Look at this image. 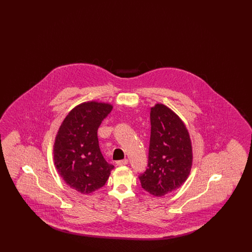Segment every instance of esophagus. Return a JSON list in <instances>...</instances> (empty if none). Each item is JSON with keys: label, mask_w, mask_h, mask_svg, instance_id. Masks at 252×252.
I'll use <instances>...</instances> for the list:
<instances>
[{"label": "esophagus", "mask_w": 252, "mask_h": 252, "mask_svg": "<svg viewBox=\"0 0 252 252\" xmlns=\"http://www.w3.org/2000/svg\"><path fill=\"white\" fill-rule=\"evenodd\" d=\"M127 163H128V159H127V158H125V159H122V160H118V161H116V164H117V165H119V166L126 165V164H127Z\"/></svg>", "instance_id": "34e87169"}]
</instances>
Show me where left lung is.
I'll return each mask as SVG.
<instances>
[{
	"mask_svg": "<svg viewBox=\"0 0 252 252\" xmlns=\"http://www.w3.org/2000/svg\"><path fill=\"white\" fill-rule=\"evenodd\" d=\"M147 169L139 176L146 192L162 196L185 182L192 167V144L180 117L162 104L150 111Z\"/></svg>",
	"mask_w": 252,
	"mask_h": 252,
	"instance_id": "1",
	"label": "left lung"
}]
</instances>
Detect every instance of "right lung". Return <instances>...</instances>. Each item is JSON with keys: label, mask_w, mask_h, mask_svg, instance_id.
<instances>
[{"label": "right lung", "mask_w": 252, "mask_h": 252, "mask_svg": "<svg viewBox=\"0 0 252 252\" xmlns=\"http://www.w3.org/2000/svg\"><path fill=\"white\" fill-rule=\"evenodd\" d=\"M112 109L105 103L87 102L72 109L62 122L54 144L55 165L63 180L81 193L103 187L110 171L102 155L97 130Z\"/></svg>", "instance_id": "right-lung-1"}]
</instances>
